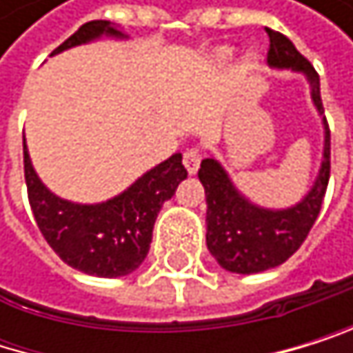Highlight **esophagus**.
I'll list each match as a JSON object with an SVG mask.
<instances>
[{
  "mask_svg": "<svg viewBox=\"0 0 353 353\" xmlns=\"http://www.w3.org/2000/svg\"><path fill=\"white\" fill-rule=\"evenodd\" d=\"M201 159H203V154H201L199 148H188V150L184 152V167H186V171L190 175L196 173V169L201 165Z\"/></svg>",
  "mask_w": 353,
  "mask_h": 353,
  "instance_id": "1",
  "label": "esophagus"
}]
</instances>
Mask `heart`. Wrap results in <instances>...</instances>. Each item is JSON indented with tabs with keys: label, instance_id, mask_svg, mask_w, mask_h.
<instances>
[{
	"label": "heart",
	"instance_id": "heart-1",
	"mask_svg": "<svg viewBox=\"0 0 353 353\" xmlns=\"http://www.w3.org/2000/svg\"><path fill=\"white\" fill-rule=\"evenodd\" d=\"M226 57H230V52H220V59H226Z\"/></svg>",
	"mask_w": 353,
	"mask_h": 353
}]
</instances>
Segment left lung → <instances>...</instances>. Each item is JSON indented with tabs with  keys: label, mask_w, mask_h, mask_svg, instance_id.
Wrapping results in <instances>:
<instances>
[{
	"label": "left lung",
	"mask_w": 353,
	"mask_h": 353,
	"mask_svg": "<svg viewBox=\"0 0 353 353\" xmlns=\"http://www.w3.org/2000/svg\"><path fill=\"white\" fill-rule=\"evenodd\" d=\"M269 33L267 63L275 70L303 72L311 86V99L324 114L320 97V76L290 39ZM324 120V154L318 178L305 199L288 210H265L248 201L230 182L228 173L216 159H205L199 169V180L208 199V250L218 265L230 273H261L286 263L307 239L314 226L330 178V129Z\"/></svg>",
	"instance_id": "1"
}]
</instances>
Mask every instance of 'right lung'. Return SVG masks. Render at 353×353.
Returning a JSON list of instances; mask_svg holds the SVG:
<instances>
[{"mask_svg":"<svg viewBox=\"0 0 353 353\" xmlns=\"http://www.w3.org/2000/svg\"><path fill=\"white\" fill-rule=\"evenodd\" d=\"M101 35L125 37L108 21H90L67 37L52 54L92 42ZM23 154L29 205L44 239L63 263L97 277H123L143 263L163 203L173 196L178 184L188 175L178 152L145 171L118 196L94 205H80L52 194L42 184L25 143Z\"/></svg>","mask_w":353,"mask_h":353,"instance_id":"add662e5","label":"right lung"}]
</instances>
